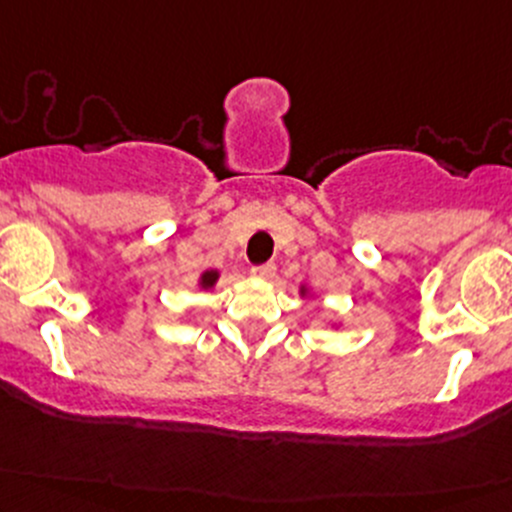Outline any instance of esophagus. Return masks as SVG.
Wrapping results in <instances>:
<instances>
[{"mask_svg": "<svg viewBox=\"0 0 512 512\" xmlns=\"http://www.w3.org/2000/svg\"><path fill=\"white\" fill-rule=\"evenodd\" d=\"M274 274H277V267H274L272 262H267V265L252 267V277H257V279H272Z\"/></svg>", "mask_w": 512, "mask_h": 512, "instance_id": "1", "label": "esophagus"}]
</instances>
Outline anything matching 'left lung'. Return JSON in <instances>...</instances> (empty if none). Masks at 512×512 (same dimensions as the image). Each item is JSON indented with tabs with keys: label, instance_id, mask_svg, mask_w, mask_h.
Returning <instances> with one entry per match:
<instances>
[{
	"label": "left lung",
	"instance_id": "1",
	"mask_svg": "<svg viewBox=\"0 0 512 512\" xmlns=\"http://www.w3.org/2000/svg\"><path fill=\"white\" fill-rule=\"evenodd\" d=\"M301 294H306V286H301Z\"/></svg>",
	"mask_w": 512,
	"mask_h": 512
}]
</instances>
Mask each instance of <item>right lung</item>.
Listing matches in <instances>:
<instances>
[{
    "label": "right lung",
    "instance_id": "obj_1",
    "mask_svg": "<svg viewBox=\"0 0 512 512\" xmlns=\"http://www.w3.org/2000/svg\"><path fill=\"white\" fill-rule=\"evenodd\" d=\"M216 282H218V272H216V269H209V272L201 274L199 286H201V289H211V286Z\"/></svg>",
    "mask_w": 512,
    "mask_h": 512
}]
</instances>
